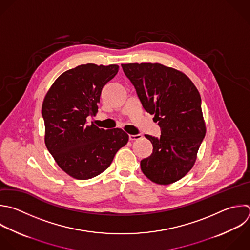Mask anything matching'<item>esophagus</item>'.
I'll return each mask as SVG.
<instances>
[{
    "label": "esophagus",
    "mask_w": 250,
    "mask_h": 250,
    "mask_svg": "<svg viewBox=\"0 0 250 250\" xmlns=\"http://www.w3.org/2000/svg\"><path fill=\"white\" fill-rule=\"evenodd\" d=\"M142 138V136L139 134V135H129V140L130 141H137V140H140Z\"/></svg>",
    "instance_id": "34e87169"
}]
</instances>
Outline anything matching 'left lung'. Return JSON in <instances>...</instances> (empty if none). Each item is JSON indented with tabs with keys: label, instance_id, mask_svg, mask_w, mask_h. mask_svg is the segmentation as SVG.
<instances>
[{
	"label": "left lung",
	"instance_id": "left-lung-1",
	"mask_svg": "<svg viewBox=\"0 0 250 250\" xmlns=\"http://www.w3.org/2000/svg\"><path fill=\"white\" fill-rule=\"evenodd\" d=\"M121 66L161 129L160 138L146 135L153 150L141 161V169L155 184L175 183L193 167L206 133L199 92L185 73L161 63Z\"/></svg>",
	"mask_w": 250,
	"mask_h": 250
}]
</instances>
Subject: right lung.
<instances>
[{"label":"right lung","instance_id":"1","mask_svg":"<svg viewBox=\"0 0 250 250\" xmlns=\"http://www.w3.org/2000/svg\"><path fill=\"white\" fill-rule=\"evenodd\" d=\"M117 64H81L63 72L49 89L42 105L45 144L58 165L77 180L94 178L111 164L129 136L122 129L87 125L96 115L104 85Z\"/></svg>","mask_w":250,"mask_h":250}]
</instances>
